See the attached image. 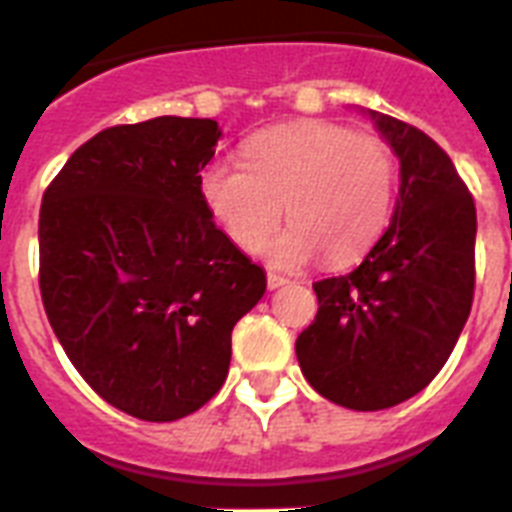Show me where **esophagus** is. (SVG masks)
<instances>
[{"label": "esophagus", "mask_w": 512, "mask_h": 512, "mask_svg": "<svg viewBox=\"0 0 512 512\" xmlns=\"http://www.w3.org/2000/svg\"><path fill=\"white\" fill-rule=\"evenodd\" d=\"M289 284V278L278 276V273H268V289H281V286Z\"/></svg>", "instance_id": "34e87169"}]
</instances>
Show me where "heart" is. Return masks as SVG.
<instances>
[{"mask_svg": "<svg viewBox=\"0 0 512 512\" xmlns=\"http://www.w3.org/2000/svg\"><path fill=\"white\" fill-rule=\"evenodd\" d=\"M244 165L213 160L199 194L223 234L257 252L281 218L294 226L270 247L278 265L321 252L326 265L363 257L386 228L397 160L384 139L352 134L326 120H297L260 131L242 147Z\"/></svg>", "mask_w": 512, "mask_h": 512, "instance_id": "b5f03b06", "label": "heart"}]
</instances>
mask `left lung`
Returning a JSON list of instances; mask_svg holds the SVG:
<instances>
[{
  "label": "left lung",
  "mask_w": 512,
  "mask_h": 512,
  "mask_svg": "<svg viewBox=\"0 0 512 512\" xmlns=\"http://www.w3.org/2000/svg\"><path fill=\"white\" fill-rule=\"evenodd\" d=\"M373 118L400 157L397 210L352 273L315 281L318 315L294 344L315 392L350 410L426 389L458 344L476 284V205L450 155L405 120Z\"/></svg>",
  "instance_id": "obj_1"
}]
</instances>
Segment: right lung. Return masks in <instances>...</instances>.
Wrapping results in <instances>:
<instances>
[{
    "mask_svg": "<svg viewBox=\"0 0 512 512\" xmlns=\"http://www.w3.org/2000/svg\"><path fill=\"white\" fill-rule=\"evenodd\" d=\"M220 136L215 120L173 115L105 128L44 191L49 323L83 381L141 421H178L213 400L231 331L265 294V270L199 194Z\"/></svg>",
    "mask_w": 512,
    "mask_h": 512,
    "instance_id": "obj_1",
    "label": "right lung"
}]
</instances>
